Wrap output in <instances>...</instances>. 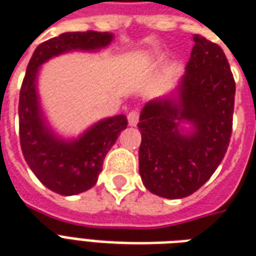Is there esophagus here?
Segmentation results:
<instances>
[{
    "mask_svg": "<svg viewBox=\"0 0 256 256\" xmlns=\"http://www.w3.org/2000/svg\"><path fill=\"white\" fill-rule=\"evenodd\" d=\"M138 119H140V112L137 111V110H133V111H130L128 114V120L130 126H136V124L138 123Z\"/></svg>",
    "mask_w": 256,
    "mask_h": 256,
    "instance_id": "esophagus-1",
    "label": "esophagus"
}]
</instances>
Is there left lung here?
<instances>
[{
    "instance_id": "8db88e82",
    "label": "left lung",
    "mask_w": 256,
    "mask_h": 256,
    "mask_svg": "<svg viewBox=\"0 0 256 256\" xmlns=\"http://www.w3.org/2000/svg\"><path fill=\"white\" fill-rule=\"evenodd\" d=\"M194 46L178 100L150 101L140 115V176L145 188L182 198L207 182L224 159L233 128L236 84L220 45L193 36ZM188 120L195 130L179 133Z\"/></svg>"
}]
</instances>
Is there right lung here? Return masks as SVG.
Returning a JSON list of instances; mask_svg holds the SVG:
<instances>
[{
	"mask_svg": "<svg viewBox=\"0 0 256 256\" xmlns=\"http://www.w3.org/2000/svg\"><path fill=\"white\" fill-rule=\"evenodd\" d=\"M112 34L86 31L64 32L38 45L26 70L19 97V137L27 164L46 188L64 196L78 194L94 186L104 158L128 128L126 115L101 120L74 142H64L49 133L38 106L36 79L38 68L53 56L80 49L106 46Z\"/></svg>",
	"mask_w": 256,
	"mask_h": 256,
	"instance_id": "1",
	"label": "right lung"
}]
</instances>
